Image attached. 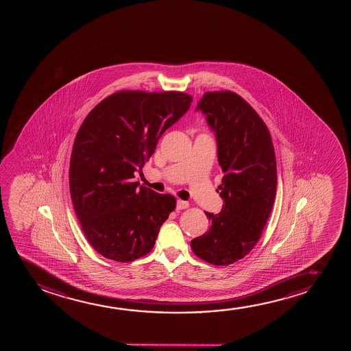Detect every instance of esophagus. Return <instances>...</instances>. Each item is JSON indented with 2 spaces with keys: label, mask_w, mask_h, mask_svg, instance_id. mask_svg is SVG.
I'll use <instances>...</instances> for the list:
<instances>
[{
  "label": "esophagus",
  "mask_w": 351,
  "mask_h": 351,
  "mask_svg": "<svg viewBox=\"0 0 351 351\" xmlns=\"http://www.w3.org/2000/svg\"><path fill=\"white\" fill-rule=\"evenodd\" d=\"M189 206V204L187 202H183V200H178V204H176V210H184V208H187Z\"/></svg>",
  "instance_id": "1"
}]
</instances>
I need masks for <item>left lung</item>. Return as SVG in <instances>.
Returning a JSON list of instances; mask_svg holds the SVG:
<instances>
[{"instance_id":"1","label":"left lung","mask_w":351,"mask_h":351,"mask_svg":"<svg viewBox=\"0 0 351 351\" xmlns=\"http://www.w3.org/2000/svg\"><path fill=\"white\" fill-rule=\"evenodd\" d=\"M197 110L216 133L224 173L217 192L224 205L217 215L205 212L211 226L191 247L208 264L228 266L254 248L267 223L277 191L276 154L264 121L235 92H205Z\"/></svg>"}]
</instances>
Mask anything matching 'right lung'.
I'll use <instances>...</instances> for the list:
<instances>
[{"instance_id": "1", "label": "right lung", "mask_w": 351, "mask_h": 351, "mask_svg": "<svg viewBox=\"0 0 351 351\" xmlns=\"http://www.w3.org/2000/svg\"><path fill=\"white\" fill-rule=\"evenodd\" d=\"M193 97L178 91H119L97 104L73 144L69 189L90 245L106 259L130 263L149 253L176 207L170 194L135 182L158 139Z\"/></svg>"}]
</instances>
